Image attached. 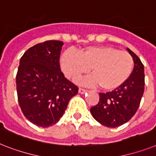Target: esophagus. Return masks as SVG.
Returning a JSON list of instances; mask_svg holds the SVG:
<instances>
[{
    "mask_svg": "<svg viewBox=\"0 0 156 156\" xmlns=\"http://www.w3.org/2000/svg\"><path fill=\"white\" fill-rule=\"evenodd\" d=\"M78 92L80 94H85L87 92V90L85 89H83V88H79V89H78Z\"/></svg>",
    "mask_w": 156,
    "mask_h": 156,
    "instance_id": "esophagus-1",
    "label": "esophagus"
}]
</instances>
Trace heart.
<instances>
[{
	"instance_id": "obj_1",
	"label": "heart",
	"mask_w": 156,
	"mask_h": 156,
	"mask_svg": "<svg viewBox=\"0 0 156 156\" xmlns=\"http://www.w3.org/2000/svg\"><path fill=\"white\" fill-rule=\"evenodd\" d=\"M61 69L67 78L76 79L87 74L92 75L82 81L90 87L113 90L122 86L131 75L134 66L132 57L125 51L110 46L88 47L80 54L66 49L60 58Z\"/></svg>"
}]
</instances>
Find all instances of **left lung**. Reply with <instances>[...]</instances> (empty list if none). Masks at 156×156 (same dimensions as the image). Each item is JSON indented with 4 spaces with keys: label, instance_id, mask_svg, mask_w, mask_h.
<instances>
[{
    "label": "left lung",
    "instance_id": "1",
    "mask_svg": "<svg viewBox=\"0 0 156 156\" xmlns=\"http://www.w3.org/2000/svg\"><path fill=\"white\" fill-rule=\"evenodd\" d=\"M126 49L135 64L131 76L115 90L100 93L98 103L90 108L94 119L107 127H117L128 122L140 107L144 92V65L134 52Z\"/></svg>",
    "mask_w": 156,
    "mask_h": 156
}]
</instances>
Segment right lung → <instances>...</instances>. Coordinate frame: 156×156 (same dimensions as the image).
Wrapping results in <instances>:
<instances>
[{"instance_id":"1","label":"right lung","mask_w":156,"mask_h":156,"mask_svg":"<svg viewBox=\"0 0 156 156\" xmlns=\"http://www.w3.org/2000/svg\"><path fill=\"white\" fill-rule=\"evenodd\" d=\"M64 43L46 41L30 48L20 60L16 77L21 111L41 127L54 125L62 117L78 88L65 78L59 65Z\"/></svg>"}]
</instances>
